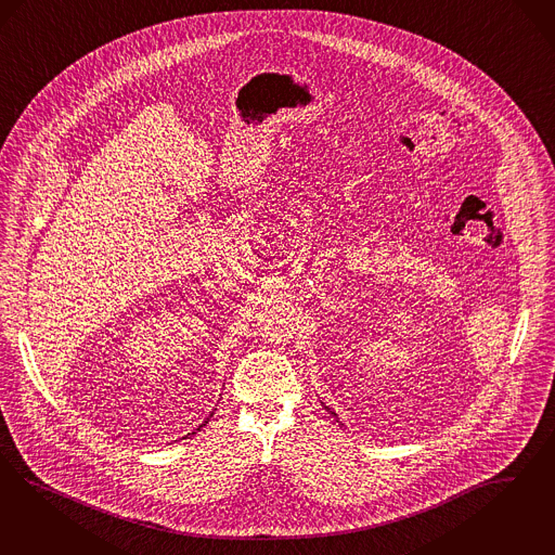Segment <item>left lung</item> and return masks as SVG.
I'll return each instance as SVG.
<instances>
[{
    "label": "left lung",
    "instance_id": "8db88e82",
    "mask_svg": "<svg viewBox=\"0 0 555 555\" xmlns=\"http://www.w3.org/2000/svg\"><path fill=\"white\" fill-rule=\"evenodd\" d=\"M325 410H327L328 413H331V417H333L335 422H339V417H337V413H335V411H331V408H327V405H325ZM341 426H344V424H341Z\"/></svg>",
    "mask_w": 555,
    "mask_h": 555
}]
</instances>
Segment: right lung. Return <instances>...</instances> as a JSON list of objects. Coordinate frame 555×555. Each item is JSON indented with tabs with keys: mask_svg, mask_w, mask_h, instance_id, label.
Masks as SVG:
<instances>
[{
	"mask_svg": "<svg viewBox=\"0 0 555 555\" xmlns=\"http://www.w3.org/2000/svg\"><path fill=\"white\" fill-rule=\"evenodd\" d=\"M207 424V420L206 422H204V424H202V426H199V428H197V430H202V428H204V426H206ZM191 434H195V431H191ZM186 436H189V434H186Z\"/></svg>",
	"mask_w": 555,
	"mask_h": 555,
	"instance_id": "right-lung-1",
	"label": "right lung"
}]
</instances>
